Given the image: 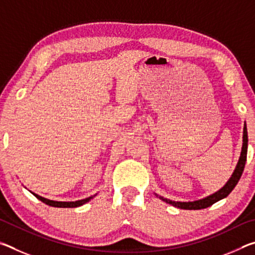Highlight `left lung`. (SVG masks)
Here are the masks:
<instances>
[{
	"label": "left lung",
	"mask_w": 255,
	"mask_h": 255,
	"mask_svg": "<svg viewBox=\"0 0 255 255\" xmlns=\"http://www.w3.org/2000/svg\"><path fill=\"white\" fill-rule=\"evenodd\" d=\"M248 129H247V125L244 124V128H243V145H242V152H241V156L239 162H237V165L235 167L234 172H233L232 176L230 178V180L227 181L224 185L223 188H221L218 190V191H216L213 195H210L208 197H205L202 198V199L199 200H195V201H188V202H184V201H173V200H170V199H166V198L161 197V196H157L156 193V197H158L159 199L165 201L166 204H170L172 206L176 207V208H180V209H188V210H197V209H204L207 208V207H210L211 205H214L215 202H217L219 200L224 199V198H226L230 193L232 192V190L235 188V185L239 182L242 173H243L244 171V166H245V162H247V155H248Z\"/></svg>",
	"instance_id": "8db88e82"
}]
</instances>
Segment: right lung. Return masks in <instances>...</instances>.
<instances>
[{"mask_svg":"<svg viewBox=\"0 0 255 255\" xmlns=\"http://www.w3.org/2000/svg\"><path fill=\"white\" fill-rule=\"evenodd\" d=\"M32 195L36 197L37 199H39L40 201L44 202V204L51 206V207H57V208H75V207H80L82 205L86 204V202H89L91 199H93V198L97 196V193L94 196L85 198V199H82V200H76V201H55V200L46 199V198L41 197L39 195H36V193H33V192H32Z\"/></svg>","mask_w":255,"mask_h":255,"instance_id":"add662e5","label":"right lung"}]
</instances>
